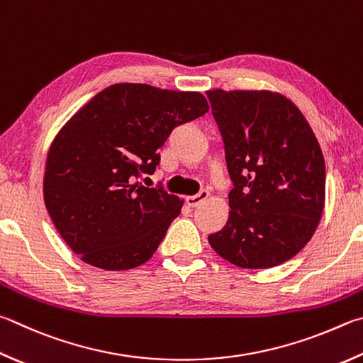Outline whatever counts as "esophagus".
<instances>
[{
  "label": "esophagus",
  "instance_id": "1",
  "mask_svg": "<svg viewBox=\"0 0 363 363\" xmlns=\"http://www.w3.org/2000/svg\"><path fill=\"white\" fill-rule=\"evenodd\" d=\"M208 196H209L208 190H201V192H199L196 195L186 196V204L190 208H196V206H200L204 200H208Z\"/></svg>",
  "mask_w": 363,
  "mask_h": 363
}]
</instances>
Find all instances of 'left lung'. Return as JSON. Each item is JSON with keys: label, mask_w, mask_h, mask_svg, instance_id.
<instances>
[{"label": "left lung", "mask_w": 363, "mask_h": 363, "mask_svg": "<svg viewBox=\"0 0 363 363\" xmlns=\"http://www.w3.org/2000/svg\"><path fill=\"white\" fill-rule=\"evenodd\" d=\"M233 189L228 220L208 241L236 267L291 260L313 238L325 201V162L300 109L268 90H209Z\"/></svg>", "instance_id": "8db88e82"}]
</instances>
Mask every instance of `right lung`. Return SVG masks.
Segmentation results:
<instances>
[{"label": "right lung", "mask_w": 363, "mask_h": 363, "mask_svg": "<svg viewBox=\"0 0 363 363\" xmlns=\"http://www.w3.org/2000/svg\"><path fill=\"white\" fill-rule=\"evenodd\" d=\"M208 109L199 91L114 84L58 131L45 162L44 201L81 260L121 272L154 255L182 200L138 179L154 174L171 131Z\"/></svg>", "instance_id": "add662e5"}]
</instances>
